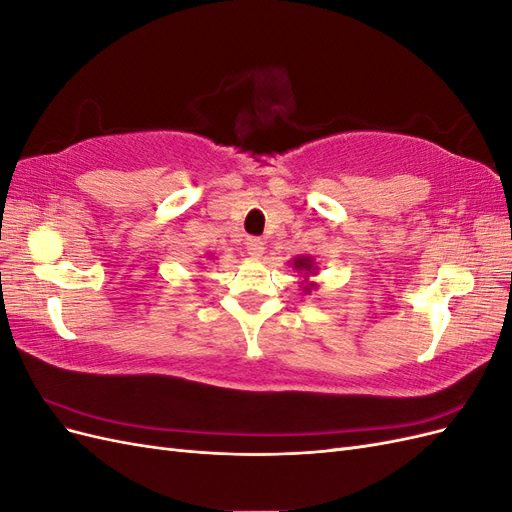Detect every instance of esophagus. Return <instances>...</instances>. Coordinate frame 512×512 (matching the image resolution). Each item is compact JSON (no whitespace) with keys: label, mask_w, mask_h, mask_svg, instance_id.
Returning <instances> with one entry per match:
<instances>
[{"label":"esophagus","mask_w":512,"mask_h":512,"mask_svg":"<svg viewBox=\"0 0 512 512\" xmlns=\"http://www.w3.org/2000/svg\"><path fill=\"white\" fill-rule=\"evenodd\" d=\"M245 250H247V254H250L252 258H260L262 254H265V243H262L260 239H247L245 241Z\"/></svg>","instance_id":"34e87169"}]
</instances>
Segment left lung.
Instances as JSON below:
<instances>
[{
    "instance_id": "8db88e82",
    "label": "left lung",
    "mask_w": 512,
    "mask_h": 512,
    "mask_svg": "<svg viewBox=\"0 0 512 512\" xmlns=\"http://www.w3.org/2000/svg\"><path fill=\"white\" fill-rule=\"evenodd\" d=\"M290 267L299 275L297 284L301 288V294H312L314 290H318V282L312 280V277L318 275V262L312 254H299L297 258H292Z\"/></svg>"
}]
</instances>
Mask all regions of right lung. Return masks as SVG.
Segmentation results:
<instances>
[{
    "label": "right lung",
    "mask_w": 512,
    "mask_h": 512,
    "mask_svg": "<svg viewBox=\"0 0 512 512\" xmlns=\"http://www.w3.org/2000/svg\"><path fill=\"white\" fill-rule=\"evenodd\" d=\"M213 258H215V256H211V254H207V260H213Z\"/></svg>",
    "instance_id": "right-lung-1"
}]
</instances>
